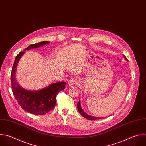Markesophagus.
<instances>
[{
	"instance_id": "esophagus-1",
	"label": "esophagus",
	"mask_w": 146,
	"mask_h": 146,
	"mask_svg": "<svg viewBox=\"0 0 146 146\" xmlns=\"http://www.w3.org/2000/svg\"><path fill=\"white\" fill-rule=\"evenodd\" d=\"M78 82V79L76 78H72L71 79H70L68 82V84L69 85H74L76 83H77Z\"/></svg>"
}]
</instances>
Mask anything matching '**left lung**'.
Instances as JSON below:
<instances>
[{
    "label": "left lung",
    "mask_w": 146,
    "mask_h": 146,
    "mask_svg": "<svg viewBox=\"0 0 146 146\" xmlns=\"http://www.w3.org/2000/svg\"><path fill=\"white\" fill-rule=\"evenodd\" d=\"M125 59V60H127V59L126 58V57L123 55ZM77 108H78V111L85 118H86L87 119H88V120H96V119H101V117H94V116H90V115H87V113H86L83 111V110L81 108V106H80V102H79L77 104Z\"/></svg>",
    "instance_id": "obj_1"
}]
</instances>
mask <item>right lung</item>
I'll use <instances>...</instances> for the list:
<instances>
[{"label": "right lung", "mask_w": 146, "mask_h": 146, "mask_svg": "<svg viewBox=\"0 0 146 146\" xmlns=\"http://www.w3.org/2000/svg\"><path fill=\"white\" fill-rule=\"evenodd\" d=\"M49 43L47 41H43L31 44L24 50L38 48ZM25 53V51H22L15 58L11 74L12 91L16 100L23 110L32 114L43 115L54 108L56 104V95L59 91L65 88L66 82H60L52 83L45 88L36 91L23 89L16 81L15 72L18 63Z\"/></svg>", "instance_id": "1"}]
</instances>
